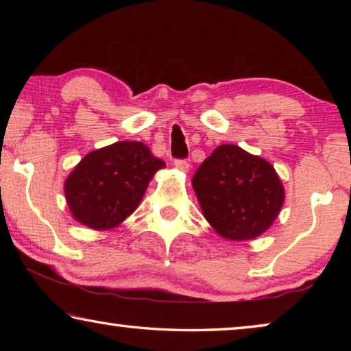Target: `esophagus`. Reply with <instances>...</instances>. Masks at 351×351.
Listing matches in <instances>:
<instances>
[{"label":"esophagus","mask_w":351,"mask_h":351,"mask_svg":"<svg viewBox=\"0 0 351 351\" xmlns=\"http://www.w3.org/2000/svg\"><path fill=\"white\" fill-rule=\"evenodd\" d=\"M173 165H175L176 170L182 171V173H187V171L190 170V164L186 161V159H176Z\"/></svg>","instance_id":"esophagus-1"}]
</instances>
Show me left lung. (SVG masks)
Instances as JSON below:
<instances>
[{
	"instance_id": "8db88e82",
	"label": "left lung",
	"mask_w": 351,
	"mask_h": 351,
	"mask_svg": "<svg viewBox=\"0 0 351 351\" xmlns=\"http://www.w3.org/2000/svg\"><path fill=\"white\" fill-rule=\"evenodd\" d=\"M192 186L207 223L230 241L265 234L285 203L274 165L234 144L217 147L193 175Z\"/></svg>"
}]
</instances>
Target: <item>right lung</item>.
Here are the masks:
<instances>
[{"mask_svg": "<svg viewBox=\"0 0 351 351\" xmlns=\"http://www.w3.org/2000/svg\"><path fill=\"white\" fill-rule=\"evenodd\" d=\"M164 167L165 162L138 141L88 153L64 181L71 215L94 230L117 228L138 209L152 178Z\"/></svg>", "mask_w": 351, "mask_h": 351, "instance_id": "1", "label": "right lung"}]
</instances>
